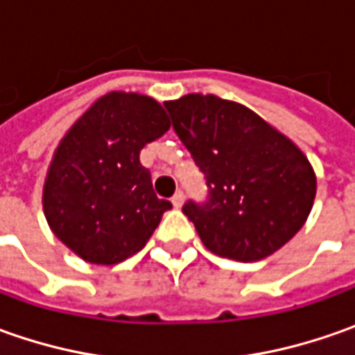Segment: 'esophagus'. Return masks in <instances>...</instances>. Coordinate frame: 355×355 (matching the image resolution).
<instances>
[{
	"instance_id": "esophagus-1",
	"label": "esophagus",
	"mask_w": 355,
	"mask_h": 355,
	"mask_svg": "<svg viewBox=\"0 0 355 355\" xmlns=\"http://www.w3.org/2000/svg\"><path fill=\"white\" fill-rule=\"evenodd\" d=\"M185 201L184 191H175L173 196H171V203H173V207H182Z\"/></svg>"
}]
</instances>
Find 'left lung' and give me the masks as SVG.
I'll use <instances>...</instances> for the list:
<instances>
[{
	"instance_id": "8db88e82",
	"label": "left lung",
	"mask_w": 355,
	"mask_h": 355,
	"mask_svg": "<svg viewBox=\"0 0 355 355\" xmlns=\"http://www.w3.org/2000/svg\"><path fill=\"white\" fill-rule=\"evenodd\" d=\"M164 106L205 180L207 198L182 207L203 245L239 263L279 251L314 203L306 156L243 104L187 94Z\"/></svg>"
}]
</instances>
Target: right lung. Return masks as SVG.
Listing matches in <instances>:
<instances>
[{
	"label": "right lung",
	"instance_id": "1",
	"mask_svg": "<svg viewBox=\"0 0 355 355\" xmlns=\"http://www.w3.org/2000/svg\"><path fill=\"white\" fill-rule=\"evenodd\" d=\"M168 130L154 98L110 92L67 132L49 168L43 209L71 251L94 265H116L148 243L171 203L154 193L140 150Z\"/></svg>",
	"mask_w": 355,
	"mask_h": 355
}]
</instances>
